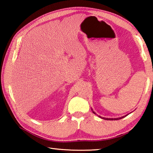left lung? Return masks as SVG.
<instances>
[{"label": "left lung", "instance_id": "1", "mask_svg": "<svg viewBox=\"0 0 153 153\" xmlns=\"http://www.w3.org/2000/svg\"><path fill=\"white\" fill-rule=\"evenodd\" d=\"M92 112H93V113L96 114L93 111H92ZM98 117H100V118H102V119H104V120H121V119L125 117V116H123V117H119V118H105V117H100V116H98Z\"/></svg>", "mask_w": 153, "mask_h": 153}]
</instances>
